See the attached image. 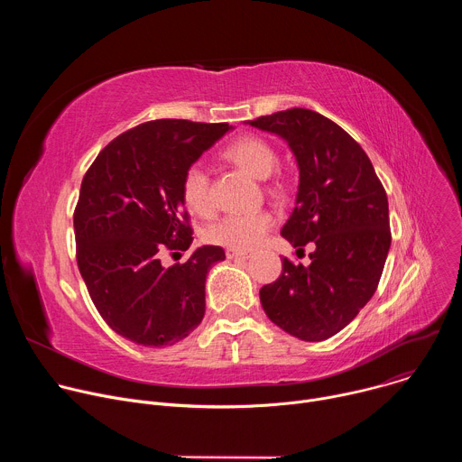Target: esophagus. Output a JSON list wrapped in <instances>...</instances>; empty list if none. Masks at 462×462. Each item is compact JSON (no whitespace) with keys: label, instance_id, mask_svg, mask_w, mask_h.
I'll return each instance as SVG.
<instances>
[{"label":"esophagus","instance_id":"34e87169","mask_svg":"<svg viewBox=\"0 0 462 462\" xmlns=\"http://www.w3.org/2000/svg\"><path fill=\"white\" fill-rule=\"evenodd\" d=\"M226 257L228 259H248L250 254L248 252H239V250H226Z\"/></svg>","mask_w":462,"mask_h":462}]
</instances>
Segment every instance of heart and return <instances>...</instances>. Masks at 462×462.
Segmentation results:
<instances>
[{"label": "heart", "instance_id": "heart-1", "mask_svg": "<svg viewBox=\"0 0 462 462\" xmlns=\"http://www.w3.org/2000/svg\"><path fill=\"white\" fill-rule=\"evenodd\" d=\"M223 157L255 179H267L278 164L276 150L265 139L255 135L237 137L223 150ZM180 193L184 205L195 214L208 216L212 212L210 182L203 164L191 162L186 166L180 179ZM273 225L274 217L265 210L232 214L212 225L207 232V239L228 250L246 252L261 243Z\"/></svg>", "mask_w": 462, "mask_h": 462}]
</instances>
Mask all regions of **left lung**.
Returning a JSON list of instances; mask_svg holds the SVG:
<instances>
[{
  "instance_id": "1",
  "label": "left lung",
  "mask_w": 462,
  "mask_h": 462,
  "mask_svg": "<svg viewBox=\"0 0 462 462\" xmlns=\"http://www.w3.org/2000/svg\"><path fill=\"white\" fill-rule=\"evenodd\" d=\"M248 124L280 135L296 155V207L282 236L298 250L316 246L309 267L283 257L282 276L259 291L261 305L285 333L327 340L378 287L391 245L385 189L362 146L316 111L292 107Z\"/></svg>"
}]
</instances>
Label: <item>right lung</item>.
I'll return each mask as SVG.
<instances>
[{"instance_id":"add662e5","label":"right lung","mask_w":462,"mask_h":462,"mask_svg":"<svg viewBox=\"0 0 462 462\" xmlns=\"http://www.w3.org/2000/svg\"><path fill=\"white\" fill-rule=\"evenodd\" d=\"M230 125L161 118L131 127L93 161L75 208L77 263L104 321L146 347L186 338L205 316V282L225 259L201 246L162 267L161 255L188 250L193 228L180 179Z\"/></svg>"}]
</instances>
